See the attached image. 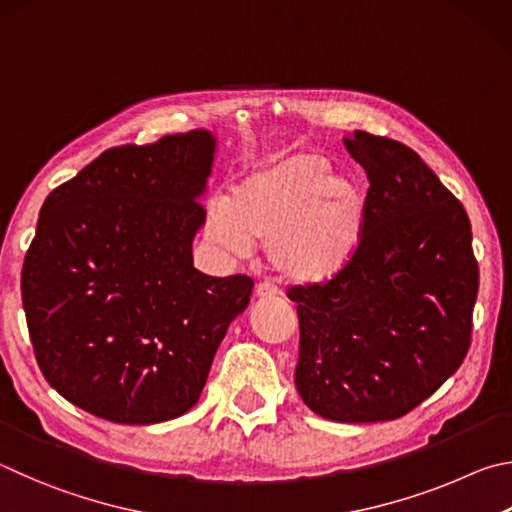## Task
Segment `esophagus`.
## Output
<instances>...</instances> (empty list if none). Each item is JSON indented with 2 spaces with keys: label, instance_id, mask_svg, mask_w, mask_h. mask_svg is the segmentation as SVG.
Wrapping results in <instances>:
<instances>
[{
  "label": "esophagus",
  "instance_id": "34e87169",
  "mask_svg": "<svg viewBox=\"0 0 512 512\" xmlns=\"http://www.w3.org/2000/svg\"><path fill=\"white\" fill-rule=\"evenodd\" d=\"M281 294L283 292L272 283H258L256 285V297H261V299H276V297H281Z\"/></svg>",
  "mask_w": 512,
  "mask_h": 512
}]
</instances>
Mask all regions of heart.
<instances>
[{"label": "heart", "mask_w": 512, "mask_h": 512, "mask_svg": "<svg viewBox=\"0 0 512 512\" xmlns=\"http://www.w3.org/2000/svg\"><path fill=\"white\" fill-rule=\"evenodd\" d=\"M364 220L360 184L333 175L326 155L292 152L256 168L227 202H213L206 233L236 256L267 245V263L283 281L321 285L351 265Z\"/></svg>", "instance_id": "heart-1"}]
</instances>
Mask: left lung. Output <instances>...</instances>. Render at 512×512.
Returning a JSON list of instances; mask_svg holds the SVG:
<instances>
[{"instance_id":"left-lung-1","label":"left lung","mask_w":512,"mask_h":512,"mask_svg":"<svg viewBox=\"0 0 512 512\" xmlns=\"http://www.w3.org/2000/svg\"><path fill=\"white\" fill-rule=\"evenodd\" d=\"M344 146L369 177L355 258L333 281L294 285L297 389L337 423L407 416L470 351L479 265L463 204L418 152L355 130Z\"/></svg>"}]
</instances>
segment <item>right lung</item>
I'll use <instances>...</instances> for the list:
<instances>
[{
	"mask_svg": "<svg viewBox=\"0 0 512 512\" xmlns=\"http://www.w3.org/2000/svg\"><path fill=\"white\" fill-rule=\"evenodd\" d=\"M215 139L206 130L105 150L42 204L22 267L35 360L87 414L152 425L186 414L254 279L193 267Z\"/></svg>",
	"mask_w": 512,
	"mask_h": 512,
	"instance_id": "right-lung-1",
	"label": "right lung"
}]
</instances>
